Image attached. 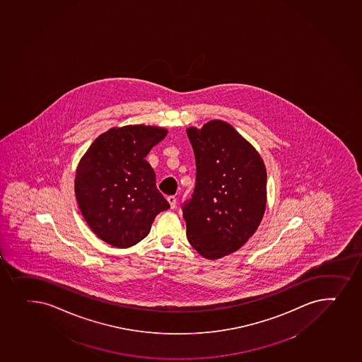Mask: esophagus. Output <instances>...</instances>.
I'll use <instances>...</instances> for the list:
<instances>
[{
    "label": "esophagus",
    "instance_id": "obj_1",
    "mask_svg": "<svg viewBox=\"0 0 362 362\" xmlns=\"http://www.w3.org/2000/svg\"><path fill=\"white\" fill-rule=\"evenodd\" d=\"M168 203H170V206H171V209H175V204H177V199H175V196H168Z\"/></svg>",
    "mask_w": 362,
    "mask_h": 362
}]
</instances>
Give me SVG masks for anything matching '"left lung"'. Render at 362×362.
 Returning a JSON list of instances; mask_svg holds the SVG:
<instances>
[{
    "instance_id": "8db88e82",
    "label": "left lung",
    "mask_w": 362,
    "mask_h": 362,
    "mask_svg": "<svg viewBox=\"0 0 362 362\" xmlns=\"http://www.w3.org/2000/svg\"><path fill=\"white\" fill-rule=\"evenodd\" d=\"M196 159V187L184 203L187 240L206 259L240 249L267 206V168L256 148L227 122L187 129Z\"/></svg>"
}]
</instances>
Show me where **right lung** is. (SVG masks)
Instances as JSON below:
<instances>
[{
  "mask_svg": "<svg viewBox=\"0 0 362 362\" xmlns=\"http://www.w3.org/2000/svg\"><path fill=\"white\" fill-rule=\"evenodd\" d=\"M168 130L152 125L111 128L90 144L75 175L78 208L98 238L118 249L147 237L160 211L170 208L144 159Z\"/></svg>",
  "mask_w": 362,
  "mask_h": 362,
  "instance_id": "obj_1",
  "label": "right lung"
}]
</instances>
